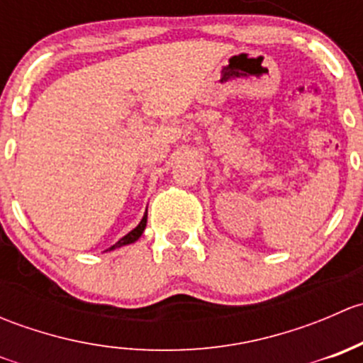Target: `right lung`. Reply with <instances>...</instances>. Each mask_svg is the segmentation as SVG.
<instances>
[{
    "mask_svg": "<svg viewBox=\"0 0 363 363\" xmlns=\"http://www.w3.org/2000/svg\"><path fill=\"white\" fill-rule=\"evenodd\" d=\"M145 225H147V212H145V214H144V218H142V221L138 223V226H137V228H133V230H131V232L128 233V235H124L123 239H121V240H117V242L113 244L112 247H108V250H116V247L126 246V244H131V242H135V240H137L138 237L142 235V232H144Z\"/></svg>",
    "mask_w": 363,
    "mask_h": 363,
    "instance_id": "add662e5",
    "label": "right lung"
}]
</instances>
